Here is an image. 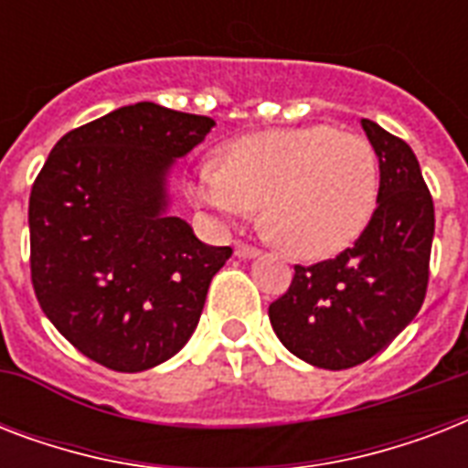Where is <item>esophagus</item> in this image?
Here are the masks:
<instances>
[{
  "instance_id": "34e87169",
  "label": "esophagus",
  "mask_w": 468,
  "mask_h": 468,
  "mask_svg": "<svg viewBox=\"0 0 468 468\" xmlns=\"http://www.w3.org/2000/svg\"><path fill=\"white\" fill-rule=\"evenodd\" d=\"M260 255V250L255 245H248V242H238L235 245V257H240V260H250V257Z\"/></svg>"
}]
</instances>
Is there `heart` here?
Here are the masks:
<instances>
[{
    "mask_svg": "<svg viewBox=\"0 0 468 468\" xmlns=\"http://www.w3.org/2000/svg\"><path fill=\"white\" fill-rule=\"evenodd\" d=\"M198 204L242 218L262 204L270 235L301 260H323L356 240L378 197V160L362 135L330 126L238 138L191 182Z\"/></svg>",
    "mask_w": 468,
    "mask_h": 468,
    "instance_id": "obj_1",
    "label": "heart"
}]
</instances>
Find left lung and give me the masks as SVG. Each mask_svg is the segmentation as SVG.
<instances>
[{"mask_svg": "<svg viewBox=\"0 0 468 468\" xmlns=\"http://www.w3.org/2000/svg\"><path fill=\"white\" fill-rule=\"evenodd\" d=\"M378 157L377 208L355 245L333 260L293 267L270 303L284 347L320 369H349L393 342L418 315L430 279L435 204L406 141L362 119Z\"/></svg>", "mask_w": 468, "mask_h": 468, "instance_id": "1", "label": "left lung"}]
</instances>
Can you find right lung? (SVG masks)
<instances>
[{
  "label": "right lung",
  "instance_id": "add662e5",
  "mask_svg": "<svg viewBox=\"0 0 468 468\" xmlns=\"http://www.w3.org/2000/svg\"><path fill=\"white\" fill-rule=\"evenodd\" d=\"M213 119L121 106L55 143L28 198L31 284L65 340L113 371H145L194 333L233 255L165 213V175Z\"/></svg>",
  "mask_w": 468,
  "mask_h": 468
}]
</instances>
